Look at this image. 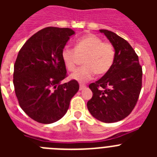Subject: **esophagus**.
Wrapping results in <instances>:
<instances>
[{
  "instance_id": "esophagus-1",
  "label": "esophagus",
  "mask_w": 157,
  "mask_h": 157,
  "mask_svg": "<svg viewBox=\"0 0 157 157\" xmlns=\"http://www.w3.org/2000/svg\"><path fill=\"white\" fill-rule=\"evenodd\" d=\"M84 88H86V85H84V84H80V85H79V90H82Z\"/></svg>"
}]
</instances>
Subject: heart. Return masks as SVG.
<instances>
[{
    "instance_id": "heart-1",
    "label": "heart",
    "mask_w": 157,
    "mask_h": 157,
    "mask_svg": "<svg viewBox=\"0 0 157 157\" xmlns=\"http://www.w3.org/2000/svg\"><path fill=\"white\" fill-rule=\"evenodd\" d=\"M78 56H84V65L75 71L70 78L79 82H85L90 80L96 73L102 75L110 70L114 63L116 51L111 43L103 42L95 34H87L76 41L75 48L65 46L62 50V60L70 71L75 68Z\"/></svg>"
}]
</instances>
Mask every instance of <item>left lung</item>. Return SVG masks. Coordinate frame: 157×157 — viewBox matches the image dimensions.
Segmentation results:
<instances>
[{
  "label": "left lung",
  "instance_id": "left-lung-1",
  "mask_svg": "<svg viewBox=\"0 0 157 157\" xmlns=\"http://www.w3.org/2000/svg\"><path fill=\"white\" fill-rule=\"evenodd\" d=\"M116 51L110 70L98 81L90 84L93 97L87 102L90 114L104 123H115L128 116L135 107L142 81V68L131 45L114 32L99 30Z\"/></svg>",
  "mask_w": 157,
  "mask_h": 157
}]
</instances>
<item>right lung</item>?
Returning <instances> with one entry per match:
<instances>
[{"instance_id": "obj_1", "label": "right lung", "mask_w": 157, "mask_h": 157, "mask_svg": "<svg viewBox=\"0 0 157 157\" xmlns=\"http://www.w3.org/2000/svg\"><path fill=\"white\" fill-rule=\"evenodd\" d=\"M75 31L48 27L26 41L14 64L13 84L19 106L32 120L48 124L60 120L79 89L67 77L61 52Z\"/></svg>"}]
</instances>
